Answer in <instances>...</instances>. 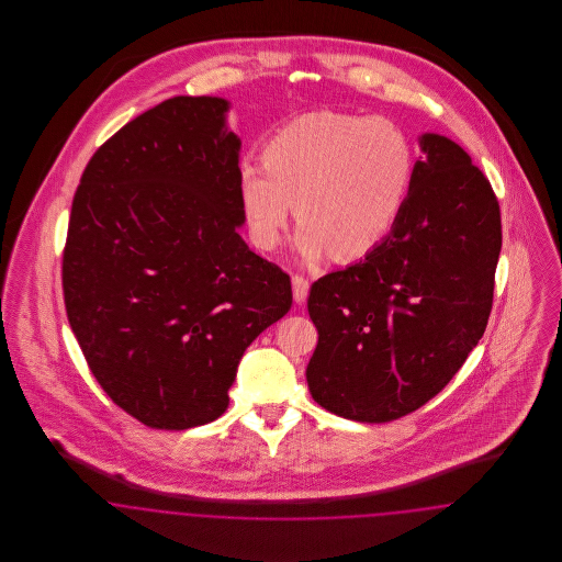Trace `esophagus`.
Listing matches in <instances>:
<instances>
[{
  "instance_id": "34e87169",
  "label": "esophagus",
  "mask_w": 562,
  "mask_h": 562,
  "mask_svg": "<svg viewBox=\"0 0 562 562\" xmlns=\"http://www.w3.org/2000/svg\"><path fill=\"white\" fill-rule=\"evenodd\" d=\"M307 293H310V282H307V278H303V276H299V273H294L293 276V296L296 303H303L305 299H307Z\"/></svg>"
}]
</instances>
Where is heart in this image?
Listing matches in <instances>:
<instances>
[{
	"label": "heart",
	"mask_w": 562,
	"mask_h": 562,
	"mask_svg": "<svg viewBox=\"0 0 562 562\" xmlns=\"http://www.w3.org/2000/svg\"><path fill=\"white\" fill-rule=\"evenodd\" d=\"M263 160L240 164V198L255 240L276 248L294 213L310 259H358L401 216L415 177L411 138L385 117L301 115L273 134Z\"/></svg>",
	"instance_id": "b5f03b06"
}]
</instances>
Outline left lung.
Segmentation results:
<instances>
[{"label":"left lung","mask_w":562,"mask_h":562,"mask_svg":"<svg viewBox=\"0 0 562 562\" xmlns=\"http://www.w3.org/2000/svg\"><path fill=\"white\" fill-rule=\"evenodd\" d=\"M426 160L392 234L322 276L307 312L318 346L307 385L322 408L387 424L431 401L481 341L502 250L497 195L447 136L419 138Z\"/></svg>","instance_id":"8db88e82"}]
</instances>
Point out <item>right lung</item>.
<instances>
[{"label": "right lung", "mask_w": 562, "mask_h": 562, "mask_svg": "<svg viewBox=\"0 0 562 562\" xmlns=\"http://www.w3.org/2000/svg\"><path fill=\"white\" fill-rule=\"evenodd\" d=\"M229 103L175 97L108 138L74 195L63 294L111 401L154 429L211 424L246 348L293 305L291 276L241 240Z\"/></svg>", "instance_id": "add662e5"}]
</instances>
